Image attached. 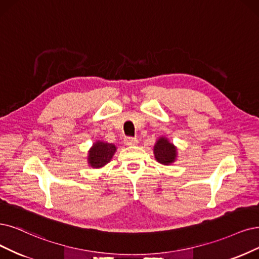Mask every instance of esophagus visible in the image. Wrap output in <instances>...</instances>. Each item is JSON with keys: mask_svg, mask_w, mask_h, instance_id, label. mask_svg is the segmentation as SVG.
<instances>
[{"mask_svg": "<svg viewBox=\"0 0 259 259\" xmlns=\"http://www.w3.org/2000/svg\"><path fill=\"white\" fill-rule=\"evenodd\" d=\"M138 139L137 138H126L124 139V144H126L127 146H135V145H138Z\"/></svg>", "mask_w": 259, "mask_h": 259, "instance_id": "esophagus-1", "label": "esophagus"}]
</instances>
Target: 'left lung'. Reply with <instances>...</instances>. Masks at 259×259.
Masks as SVG:
<instances>
[{"mask_svg": "<svg viewBox=\"0 0 259 259\" xmlns=\"http://www.w3.org/2000/svg\"><path fill=\"white\" fill-rule=\"evenodd\" d=\"M154 154L156 160L163 165H169L175 162L177 158V148L166 139L160 138L154 146Z\"/></svg>", "mask_w": 259, "mask_h": 259, "instance_id": "left-lung-1", "label": "left lung"}]
</instances>
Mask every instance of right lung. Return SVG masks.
<instances>
[{
    "label": "right lung",
    "instance_id": "obj_1",
    "mask_svg": "<svg viewBox=\"0 0 259 259\" xmlns=\"http://www.w3.org/2000/svg\"><path fill=\"white\" fill-rule=\"evenodd\" d=\"M116 151V146L110 143L96 141L89 151V164L94 168H100L111 161Z\"/></svg>",
    "mask_w": 259,
    "mask_h": 259
}]
</instances>
